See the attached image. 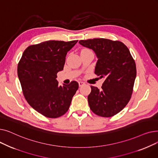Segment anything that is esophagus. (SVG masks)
I'll list each match as a JSON object with an SVG mask.
<instances>
[{"instance_id":"obj_1","label":"esophagus","mask_w":158,"mask_h":158,"mask_svg":"<svg viewBox=\"0 0 158 158\" xmlns=\"http://www.w3.org/2000/svg\"><path fill=\"white\" fill-rule=\"evenodd\" d=\"M85 85V83L84 82H82V81H79V86L81 87V86H83V85Z\"/></svg>"}]
</instances>
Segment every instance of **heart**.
Returning a JSON list of instances; mask_svg holds the SVG:
<instances>
[{
    "instance_id": "heart-1",
    "label": "heart",
    "mask_w": 158,
    "mask_h": 158,
    "mask_svg": "<svg viewBox=\"0 0 158 158\" xmlns=\"http://www.w3.org/2000/svg\"><path fill=\"white\" fill-rule=\"evenodd\" d=\"M84 50H86V49H84Z\"/></svg>"
}]
</instances>
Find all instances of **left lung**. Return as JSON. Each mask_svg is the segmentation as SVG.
Instances as JSON below:
<instances>
[{"label": "left lung", "instance_id": "obj_1", "mask_svg": "<svg viewBox=\"0 0 158 158\" xmlns=\"http://www.w3.org/2000/svg\"><path fill=\"white\" fill-rule=\"evenodd\" d=\"M79 43L93 50L98 59L95 73L105 79L101 90L91 86L88 96L90 109L101 117H112L126 107L131 97L136 76L135 60L119 41L94 38Z\"/></svg>", "mask_w": 158, "mask_h": 158}]
</instances>
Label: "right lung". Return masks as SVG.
<instances>
[{
	"instance_id": "1",
	"label": "right lung",
	"mask_w": 158,
	"mask_h": 158,
	"mask_svg": "<svg viewBox=\"0 0 158 158\" xmlns=\"http://www.w3.org/2000/svg\"><path fill=\"white\" fill-rule=\"evenodd\" d=\"M78 40H50L28 47L18 64V76L29 104L48 118H57L69 109L79 88L76 81L58 85L57 73L63 70L66 56Z\"/></svg>"
}]
</instances>
